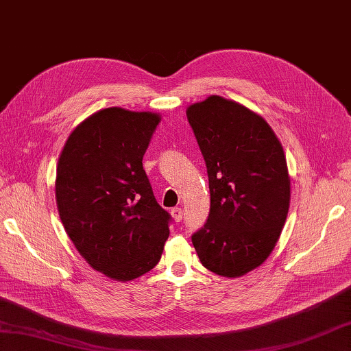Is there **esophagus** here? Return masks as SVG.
I'll list each match as a JSON object with an SVG mask.
<instances>
[{"label":"esophagus","instance_id":"1","mask_svg":"<svg viewBox=\"0 0 351 351\" xmlns=\"http://www.w3.org/2000/svg\"><path fill=\"white\" fill-rule=\"evenodd\" d=\"M172 217H173V219L176 223H179L182 219V208H179V206H176V208H173L172 209Z\"/></svg>","mask_w":351,"mask_h":351}]
</instances>
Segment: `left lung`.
<instances>
[{
    "label": "left lung",
    "instance_id": "obj_1",
    "mask_svg": "<svg viewBox=\"0 0 351 351\" xmlns=\"http://www.w3.org/2000/svg\"><path fill=\"white\" fill-rule=\"evenodd\" d=\"M205 160L210 209L191 241L202 265L241 276L271 254L286 223V156L267 122L245 106L210 95L186 109Z\"/></svg>",
    "mask_w": 351,
    "mask_h": 351
}]
</instances>
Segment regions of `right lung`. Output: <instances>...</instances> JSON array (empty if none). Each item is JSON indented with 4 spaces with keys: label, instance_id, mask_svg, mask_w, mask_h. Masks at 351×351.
I'll list each match as a JSON object with an SVG mask.
<instances>
[{
    "label": "right lung",
    "instance_id": "1",
    "mask_svg": "<svg viewBox=\"0 0 351 351\" xmlns=\"http://www.w3.org/2000/svg\"><path fill=\"white\" fill-rule=\"evenodd\" d=\"M160 117L109 108L85 119L64 145L56 205L69 238L95 271L130 281L156 266L172 217L143 170Z\"/></svg>",
    "mask_w": 351,
    "mask_h": 351
}]
</instances>
